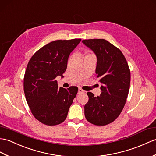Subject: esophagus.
Instances as JSON below:
<instances>
[{
  "instance_id": "34e87169",
  "label": "esophagus",
  "mask_w": 156,
  "mask_h": 156,
  "mask_svg": "<svg viewBox=\"0 0 156 156\" xmlns=\"http://www.w3.org/2000/svg\"><path fill=\"white\" fill-rule=\"evenodd\" d=\"M84 91L82 89H81V88H79L78 89V94H82V93H84Z\"/></svg>"
}]
</instances>
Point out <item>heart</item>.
Returning a JSON list of instances; mask_svg holds the SVG:
<instances>
[{
    "label": "heart",
    "instance_id": "heart-1",
    "mask_svg": "<svg viewBox=\"0 0 156 156\" xmlns=\"http://www.w3.org/2000/svg\"><path fill=\"white\" fill-rule=\"evenodd\" d=\"M91 56H94V55H93V54H90V53H88V54H85V56H84V58H86V57Z\"/></svg>",
    "mask_w": 156,
    "mask_h": 156
}]
</instances>
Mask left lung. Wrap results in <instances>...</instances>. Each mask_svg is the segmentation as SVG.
Returning a JSON list of instances; mask_svg holds the SVG:
<instances>
[{"label":"left lung","instance_id":"left-lung-1","mask_svg":"<svg viewBox=\"0 0 156 156\" xmlns=\"http://www.w3.org/2000/svg\"><path fill=\"white\" fill-rule=\"evenodd\" d=\"M97 57L96 77L102 83L100 96L92 92L84 106L87 120L96 126L113 122L120 114L127 98L130 84V70L121 50L104 39L82 41Z\"/></svg>","mask_w":156,"mask_h":156}]
</instances>
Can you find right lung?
<instances>
[{"label":"right lung","instance_id":"add662e5","mask_svg":"<svg viewBox=\"0 0 156 156\" xmlns=\"http://www.w3.org/2000/svg\"><path fill=\"white\" fill-rule=\"evenodd\" d=\"M81 39L52 41L36 52L29 60L24 77V92L34 118L47 126L66 119L78 92L76 86L58 88L56 78L63 77L70 54Z\"/></svg>","mask_w":156,"mask_h":156}]
</instances>
